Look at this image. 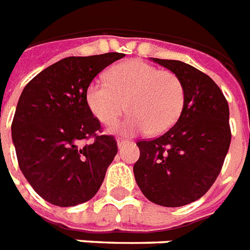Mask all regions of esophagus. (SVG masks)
I'll use <instances>...</instances> for the list:
<instances>
[{
	"instance_id": "obj_1",
	"label": "esophagus",
	"mask_w": 250,
	"mask_h": 250,
	"mask_svg": "<svg viewBox=\"0 0 250 250\" xmlns=\"http://www.w3.org/2000/svg\"><path fill=\"white\" fill-rule=\"evenodd\" d=\"M127 143H129V142L125 141V139H119V141H117V147H119V149H121L123 147H125Z\"/></svg>"
}]
</instances>
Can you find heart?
<instances>
[{"label":"heart","mask_w":250,"mask_h":250,"mask_svg":"<svg viewBox=\"0 0 250 250\" xmlns=\"http://www.w3.org/2000/svg\"><path fill=\"white\" fill-rule=\"evenodd\" d=\"M185 86L178 76L143 61H126L107 72L105 81H91L85 90L89 111L103 125H113L127 111L120 130L127 135L169 130L185 107Z\"/></svg>","instance_id":"heart-1"}]
</instances>
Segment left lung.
Returning a JSON list of instances; mask_svg holds the SVG:
<instances>
[{
  "mask_svg": "<svg viewBox=\"0 0 250 250\" xmlns=\"http://www.w3.org/2000/svg\"><path fill=\"white\" fill-rule=\"evenodd\" d=\"M178 76L185 107L174 126L152 141H141L135 182L147 199L177 208L204 196L214 183L231 142L229 109L218 85L208 75L179 61L151 58Z\"/></svg>",
  "mask_w": 250,
  "mask_h": 250,
  "instance_id": "8db88e82",
  "label": "left lung"
}]
</instances>
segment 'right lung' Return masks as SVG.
Segmentation results:
<instances>
[{"label": "right lung", "instance_id": "obj_1", "mask_svg": "<svg viewBox=\"0 0 250 250\" xmlns=\"http://www.w3.org/2000/svg\"><path fill=\"white\" fill-rule=\"evenodd\" d=\"M125 54L68 57L40 72L21 91L11 137L21 173L40 196L57 207L90 200L117 153L113 137L85 102L86 86ZM90 136L94 142L83 146Z\"/></svg>", "mask_w": 250, "mask_h": 250}]
</instances>
